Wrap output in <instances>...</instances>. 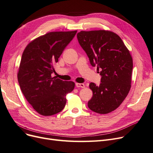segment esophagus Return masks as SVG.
Returning <instances> with one entry per match:
<instances>
[{"mask_svg": "<svg viewBox=\"0 0 153 153\" xmlns=\"http://www.w3.org/2000/svg\"><path fill=\"white\" fill-rule=\"evenodd\" d=\"M76 87H82V88H84L85 85L84 84H80V83H76Z\"/></svg>", "mask_w": 153, "mask_h": 153, "instance_id": "34e87169", "label": "esophagus"}]
</instances>
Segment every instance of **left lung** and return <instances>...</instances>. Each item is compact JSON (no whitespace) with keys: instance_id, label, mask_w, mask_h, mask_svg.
Instances as JSON below:
<instances>
[{"instance_id":"1","label":"left lung","mask_w":153,"mask_h":153,"mask_svg":"<svg viewBox=\"0 0 153 153\" xmlns=\"http://www.w3.org/2000/svg\"><path fill=\"white\" fill-rule=\"evenodd\" d=\"M77 38L91 65L101 70L100 85L89 84L92 97L88 107L98 114H108L119 107L130 90L131 54L121 38L112 31H80Z\"/></svg>"}]
</instances>
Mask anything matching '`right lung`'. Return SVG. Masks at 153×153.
<instances>
[{"label":"right lung","mask_w":153,"mask_h":153,"mask_svg":"<svg viewBox=\"0 0 153 153\" xmlns=\"http://www.w3.org/2000/svg\"><path fill=\"white\" fill-rule=\"evenodd\" d=\"M76 30L50 32L32 41L23 52L18 80L25 99L38 114L44 116L63 110L66 95L75 88L72 81L52 76L54 65Z\"/></svg>","instance_id":"add662e5"}]
</instances>
